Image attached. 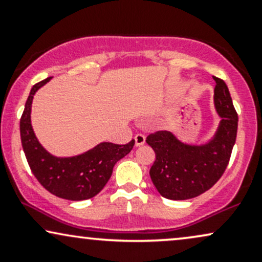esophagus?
I'll list each match as a JSON object with an SVG mask.
<instances>
[{
  "instance_id": "obj_1",
  "label": "esophagus",
  "mask_w": 262,
  "mask_h": 262,
  "mask_svg": "<svg viewBox=\"0 0 262 262\" xmlns=\"http://www.w3.org/2000/svg\"><path fill=\"white\" fill-rule=\"evenodd\" d=\"M134 140H135V146H140L143 145L144 143H145V135L143 134H137L134 137Z\"/></svg>"
}]
</instances>
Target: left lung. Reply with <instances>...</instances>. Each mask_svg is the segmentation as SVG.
<instances>
[{
	"mask_svg": "<svg viewBox=\"0 0 262 262\" xmlns=\"http://www.w3.org/2000/svg\"><path fill=\"white\" fill-rule=\"evenodd\" d=\"M214 107L221 117L218 129L204 144H187L171 132L150 134L146 143L156 159L150 177L159 193L167 200H189L202 194L224 173L236 139L237 114L229 90L214 77Z\"/></svg>",
	"mask_w": 262,
	"mask_h": 262,
	"instance_id": "obj_1",
	"label": "left lung"
}]
</instances>
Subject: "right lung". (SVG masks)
Returning a JSON list of instances; mask_svg holds the SVG:
<instances>
[{
    "mask_svg": "<svg viewBox=\"0 0 262 262\" xmlns=\"http://www.w3.org/2000/svg\"><path fill=\"white\" fill-rule=\"evenodd\" d=\"M50 79L35 83L26 102L19 122L23 150L33 175L50 193L69 201L89 200L106 186L116 162L130 152L134 140L124 145L103 141L83 154L70 158H58L47 151L33 130L31 112L35 92Z\"/></svg>",
    "mask_w": 262,
    "mask_h": 262,
    "instance_id": "add662e5",
    "label": "right lung"
}]
</instances>
